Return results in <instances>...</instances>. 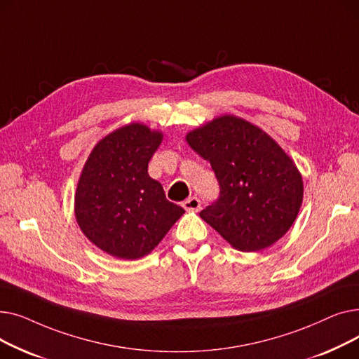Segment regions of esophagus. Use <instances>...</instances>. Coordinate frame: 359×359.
Instances as JSON below:
<instances>
[{"label":"esophagus","mask_w":359,"mask_h":359,"mask_svg":"<svg viewBox=\"0 0 359 359\" xmlns=\"http://www.w3.org/2000/svg\"><path fill=\"white\" fill-rule=\"evenodd\" d=\"M182 205L186 211H199L201 210V201L196 196L186 199Z\"/></svg>","instance_id":"1"}]
</instances>
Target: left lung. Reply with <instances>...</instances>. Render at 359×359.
Segmentation results:
<instances>
[{"instance_id":"left-lung-1","label":"left lung","mask_w":359,"mask_h":359,"mask_svg":"<svg viewBox=\"0 0 359 359\" xmlns=\"http://www.w3.org/2000/svg\"><path fill=\"white\" fill-rule=\"evenodd\" d=\"M186 141L211 163L219 196L201 218L240 252L272 246L294 224L303 177L290 156L256 125L233 115L191 130Z\"/></svg>"}]
</instances>
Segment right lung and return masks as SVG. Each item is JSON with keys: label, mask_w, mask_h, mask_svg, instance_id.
<instances>
[{"label": "right lung", "mask_w": 359, "mask_h": 359, "mask_svg": "<svg viewBox=\"0 0 359 359\" xmlns=\"http://www.w3.org/2000/svg\"><path fill=\"white\" fill-rule=\"evenodd\" d=\"M161 140L160 130L129 123L100 140L84 164L75 218L93 244L118 259L148 255L184 214L148 175Z\"/></svg>", "instance_id": "obj_1"}]
</instances>
